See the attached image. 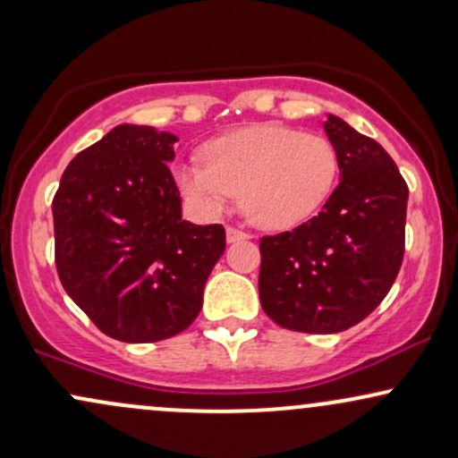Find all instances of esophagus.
Returning a JSON list of instances; mask_svg holds the SVG:
<instances>
[{
	"mask_svg": "<svg viewBox=\"0 0 458 458\" xmlns=\"http://www.w3.org/2000/svg\"><path fill=\"white\" fill-rule=\"evenodd\" d=\"M245 239H250V234L243 233V230L233 228V225L225 230V241H228V243H236V241H245Z\"/></svg>",
	"mask_w": 458,
	"mask_h": 458,
	"instance_id": "obj_1",
	"label": "esophagus"
}]
</instances>
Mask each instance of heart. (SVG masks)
Instances as JSON below:
<instances>
[{"label": "heart", "mask_w": 458, "mask_h": 458, "mask_svg": "<svg viewBox=\"0 0 458 458\" xmlns=\"http://www.w3.org/2000/svg\"><path fill=\"white\" fill-rule=\"evenodd\" d=\"M338 150L318 133L256 124L213 140L204 161L176 163V187L199 211L219 213L233 196L251 224L286 230L308 222L338 181Z\"/></svg>", "instance_id": "obj_1"}]
</instances>
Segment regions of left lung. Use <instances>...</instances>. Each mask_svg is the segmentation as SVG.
Listing matches in <instances>:
<instances>
[{
  "label": "left lung",
  "mask_w": 458,
  "mask_h": 458,
  "mask_svg": "<svg viewBox=\"0 0 458 458\" xmlns=\"http://www.w3.org/2000/svg\"><path fill=\"white\" fill-rule=\"evenodd\" d=\"M340 182L323 211L291 233L260 239L262 310L280 327L338 334L390 293L403 265L409 189L381 144L338 115L323 124Z\"/></svg>",
  "instance_id": "left-lung-1"
}]
</instances>
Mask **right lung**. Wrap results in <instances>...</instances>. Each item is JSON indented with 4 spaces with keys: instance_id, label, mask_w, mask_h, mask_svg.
Returning <instances> with one entry per match:
<instances>
[{
    "instance_id": "add662e5",
    "label": "right lung",
    "mask_w": 458,
    "mask_h": 458,
    "mask_svg": "<svg viewBox=\"0 0 458 458\" xmlns=\"http://www.w3.org/2000/svg\"><path fill=\"white\" fill-rule=\"evenodd\" d=\"M176 141L146 124H118L68 163L54 198L62 286L123 343H157L187 329L225 250L222 225L182 219L167 167Z\"/></svg>"
}]
</instances>
